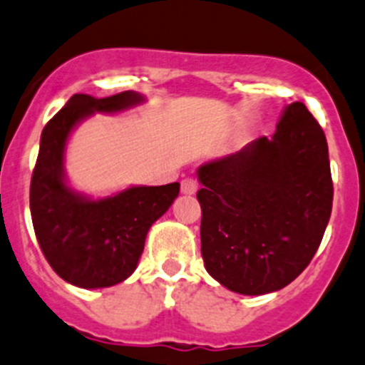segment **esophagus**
I'll use <instances>...</instances> for the list:
<instances>
[{
    "instance_id": "obj_1",
    "label": "esophagus",
    "mask_w": 365,
    "mask_h": 365,
    "mask_svg": "<svg viewBox=\"0 0 365 365\" xmlns=\"http://www.w3.org/2000/svg\"><path fill=\"white\" fill-rule=\"evenodd\" d=\"M197 190V182L194 178L182 180V192L183 194H194Z\"/></svg>"
}]
</instances>
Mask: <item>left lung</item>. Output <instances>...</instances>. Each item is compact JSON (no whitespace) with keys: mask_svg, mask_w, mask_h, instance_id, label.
<instances>
[{"mask_svg":"<svg viewBox=\"0 0 365 365\" xmlns=\"http://www.w3.org/2000/svg\"><path fill=\"white\" fill-rule=\"evenodd\" d=\"M201 255L208 274L239 294L284 289L316 255L331 214L328 144L299 101L260 137L197 169Z\"/></svg>","mask_w":365,"mask_h":365,"instance_id":"8db88e82","label":"left lung"}]
</instances>
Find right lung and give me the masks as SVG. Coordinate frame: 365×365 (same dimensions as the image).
Segmentation results:
<instances>
[{"mask_svg":"<svg viewBox=\"0 0 365 365\" xmlns=\"http://www.w3.org/2000/svg\"><path fill=\"white\" fill-rule=\"evenodd\" d=\"M143 101L133 91L108 98L74 94L42 130L30 183L31 222L46 260L67 284L101 289L126 280L143 255L148 230L178 196V182L132 187L98 201L66 185L63 150L71 130L94 112L110 114Z\"/></svg>","mask_w":365,"mask_h":365,"instance_id":"right-lung-1","label":"right lung"}]
</instances>
